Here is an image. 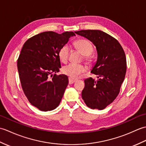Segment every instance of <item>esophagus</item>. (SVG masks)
<instances>
[{"label":"esophagus","instance_id":"1","mask_svg":"<svg viewBox=\"0 0 146 146\" xmlns=\"http://www.w3.org/2000/svg\"><path fill=\"white\" fill-rule=\"evenodd\" d=\"M68 80H69V83H70V84H72V83L76 82V79H73L72 78H70V77L69 78H68Z\"/></svg>","mask_w":146,"mask_h":146}]
</instances>
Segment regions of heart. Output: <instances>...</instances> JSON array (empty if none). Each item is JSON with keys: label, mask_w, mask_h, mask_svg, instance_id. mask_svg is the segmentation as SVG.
Segmentation results:
<instances>
[{"label": "heart", "mask_w": 146, "mask_h": 146, "mask_svg": "<svg viewBox=\"0 0 146 146\" xmlns=\"http://www.w3.org/2000/svg\"><path fill=\"white\" fill-rule=\"evenodd\" d=\"M75 45L78 50L82 52V54L85 56L86 60H89L90 55L92 53L93 50H94L92 43L88 40L80 39L75 42ZM70 50V48L68 44H64L60 48L58 52V56L61 62L66 63L68 57H69ZM85 71L86 68L83 65L73 63L68 64L63 68V73L73 79L78 78Z\"/></svg>", "instance_id": "b5f03b06"}]
</instances>
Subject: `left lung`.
<instances>
[{"instance_id":"1","label":"left lung","mask_w":146,"mask_h":146,"mask_svg":"<svg viewBox=\"0 0 146 146\" xmlns=\"http://www.w3.org/2000/svg\"><path fill=\"white\" fill-rule=\"evenodd\" d=\"M76 35L88 39L95 45L97 60L92 72L97 80H85L82 96L88 107L103 110L119 95L126 73V58L119 41L100 30H81Z\"/></svg>"}]
</instances>
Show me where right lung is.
I'll return each mask as SVG.
<instances>
[{
	"label": "right lung",
	"mask_w": 146,
	"mask_h": 146,
	"mask_svg": "<svg viewBox=\"0 0 146 146\" xmlns=\"http://www.w3.org/2000/svg\"><path fill=\"white\" fill-rule=\"evenodd\" d=\"M74 36L73 32H43L27 40L21 49L17 70L22 88L30 103L40 110H52L60 104L68 78L55 74L61 68L58 52Z\"/></svg>",
	"instance_id": "right-lung-1"
}]
</instances>
